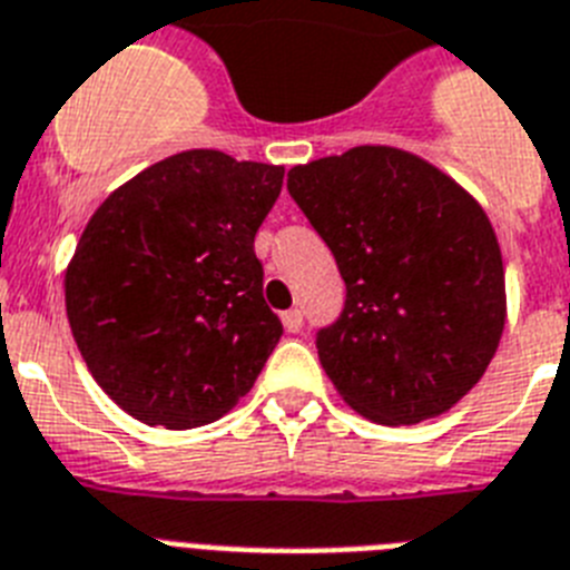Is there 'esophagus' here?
<instances>
[{
  "mask_svg": "<svg viewBox=\"0 0 570 570\" xmlns=\"http://www.w3.org/2000/svg\"><path fill=\"white\" fill-rule=\"evenodd\" d=\"M281 318H284V327L289 333H298L301 327H304V313H301V309H286Z\"/></svg>",
  "mask_w": 570,
  "mask_h": 570,
  "instance_id": "obj_1",
  "label": "esophagus"
}]
</instances>
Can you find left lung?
Wrapping results in <instances>:
<instances>
[{
  "instance_id": "left-lung-1",
  "label": "left lung",
  "mask_w": 570,
  "mask_h": 570,
  "mask_svg": "<svg viewBox=\"0 0 570 570\" xmlns=\"http://www.w3.org/2000/svg\"><path fill=\"white\" fill-rule=\"evenodd\" d=\"M286 189L345 281L340 318L316 333L333 386L381 424L448 413L483 377L507 322L501 245L483 207L392 146L295 166Z\"/></svg>"
}]
</instances>
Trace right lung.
<instances>
[{
  "mask_svg": "<svg viewBox=\"0 0 570 570\" xmlns=\"http://www.w3.org/2000/svg\"><path fill=\"white\" fill-rule=\"evenodd\" d=\"M284 166L193 149L114 189L67 269V316L101 390L142 424L228 413L284 325L263 298L254 234Z\"/></svg>",
  "mask_w": 570,
  "mask_h": 570,
  "instance_id": "add662e5",
  "label": "right lung"
}]
</instances>
